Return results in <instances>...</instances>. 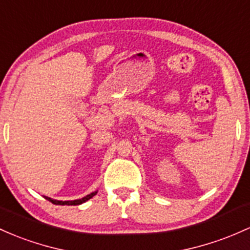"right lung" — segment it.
I'll list each match as a JSON object with an SVG mask.
<instances>
[{
  "label": "right lung",
  "instance_id": "1",
  "mask_svg": "<svg viewBox=\"0 0 250 250\" xmlns=\"http://www.w3.org/2000/svg\"><path fill=\"white\" fill-rule=\"evenodd\" d=\"M96 193H97V192H92V193L87 194V196L84 197V198L77 199V201L62 202V201H56V199H52V198H49V197H45V198L51 203H53V204H56V205H79V204H82V203H85L86 201H89V199L92 198V197H94Z\"/></svg>",
  "mask_w": 250,
  "mask_h": 250
}]
</instances>
